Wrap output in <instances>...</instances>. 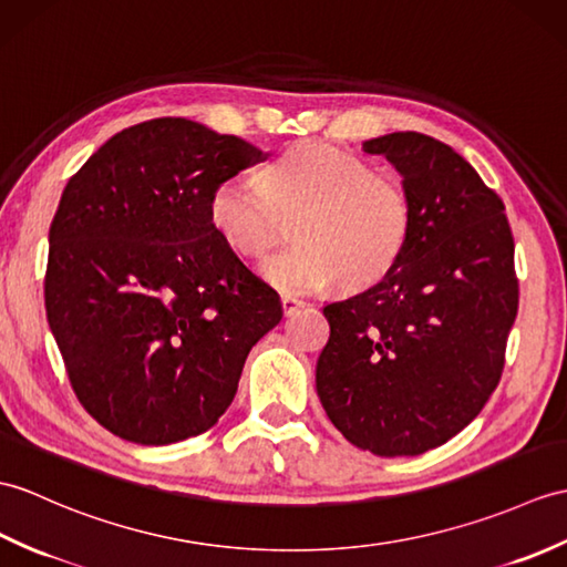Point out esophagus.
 I'll return each instance as SVG.
<instances>
[{
	"instance_id": "34e87169",
	"label": "esophagus",
	"mask_w": 567,
	"mask_h": 567,
	"mask_svg": "<svg viewBox=\"0 0 567 567\" xmlns=\"http://www.w3.org/2000/svg\"><path fill=\"white\" fill-rule=\"evenodd\" d=\"M305 307V301L301 299H295V297H282V311L285 316H292L297 309Z\"/></svg>"
}]
</instances>
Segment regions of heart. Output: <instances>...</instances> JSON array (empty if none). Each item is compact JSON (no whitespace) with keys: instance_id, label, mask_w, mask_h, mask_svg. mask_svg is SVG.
I'll use <instances>...</instances> for the list:
<instances>
[{"instance_id":"b5f03b06","label":"heart","mask_w":567,"mask_h":567,"mask_svg":"<svg viewBox=\"0 0 567 567\" xmlns=\"http://www.w3.org/2000/svg\"><path fill=\"white\" fill-rule=\"evenodd\" d=\"M207 209L217 234L244 258L266 254L295 221L297 244L260 266L275 289L295 297L333 282L348 292L377 285L399 266L413 231L403 181L331 142L295 144L260 181H219Z\"/></svg>"}]
</instances>
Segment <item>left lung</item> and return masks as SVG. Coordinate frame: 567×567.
I'll return each mask as SVG.
<instances>
[{
  "label": "left lung",
  "mask_w": 567,
  "mask_h": 567,
  "mask_svg": "<svg viewBox=\"0 0 567 567\" xmlns=\"http://www.w3.org/2000/svg\"><path fill=\"white\" fill-rule=\"evenodd\" d=\"M403 176L413 203L399 266L323 307L316 362L326 415L360 450L417 456L462 432L495 391L519 305L505 205L450 144L391 133L362 144Z\"/></svg>",
  "instance_id": "left-lung-1"
}]
</instances>
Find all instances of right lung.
I'll use <instances>...</instances> for the list:
<instances>
[{
	"label": "right lung",
	"instance_id": "add662e5",
	"mask_svg": "<svg viewBox=\"0 0 567 567\" xmlns=\"http://www.w3.org/2000/svg\"><path fill=\"white\" fill-rule=\"evenodd\" d=\"M266 156L186 117L113 135L70 178L50 224L45 311L86 413L135 444L213 427L278 292L209 219V195Z\"/></svg>",
	"mask_w": 567,
	"mask_h": 567
}]
</instances>
